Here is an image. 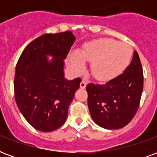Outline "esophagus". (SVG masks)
<instances>
[{"mask_svg":"<svg viewBox=\"0 0 157 157\" xmlns=\"http://www.w3.org/2000/svg\"><path fill=\"white\" fill-rule=\"evenodd\" d=\"M86 85H87V81H86V79H83L81 81V84H80V86H81V89H85L86 87Z\"/></svg>","mask_w":157,"mask_h":157,"instance_id":"1","label":"esophagus"}]
</instances>
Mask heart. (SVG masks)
<instances>
[{
  "mask_svg": "<svg viewBox=\"0 0 157 157\" xmlns=\"http://www.w3.org/2000/svg\"><path fill=\"white\" fill-rule=\"evenodd\" d=\"M133 52V47L128 43L104 38L86 43L81 51L71 53L68 63L75 72L81 73L86 67V61L91 62L93 76L98 81H110L126 69Z\"/></svg>",
  "mask_w": 157,
  "mask_h": 157,
  "instance_id": "obj_1",
  "label": "heart"
}]
</instances>
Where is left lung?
<instances>
[{
	"instance_id": "1",
	"label": "left lung",
	"mask_w": 157,
	"mask_h": 157,
	"mask_svg": "<svg viewBox=\"0 0 157 157\" xmlns=\"http://www.w3.org/2000/svg\"><path fill=\"white\" fill-rule=\"evenodd\" d=\"M144 89V73L137 51L124 72L104 85L86 86L88 107L94 121L108 129H117L130 122L139 108Z\"/></svg>"
}]
</instances>
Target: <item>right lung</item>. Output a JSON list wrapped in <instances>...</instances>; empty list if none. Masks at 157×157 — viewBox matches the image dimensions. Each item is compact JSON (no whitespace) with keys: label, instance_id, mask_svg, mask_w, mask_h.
I'll return each mask as SVG.
<instances>
[{"label":"right lung","instance_id":"right-lung-1","mask_svg":"<svg viewBox=\"0 0 157 157\" xmlns=\"http://www.w3.org/2000/svg\"><path fill=\"white\" fill-rule=\"evenodd\" d=\"M72 32L44 34L33 40L16 65L14 96L18 109L36 129L54 131L66 121L81 79L67 81L63 59L75 41ZM53 57L48 61L47 55Z\"/></svg>","mask_w":157,"mask_h":157}]
</instances>
